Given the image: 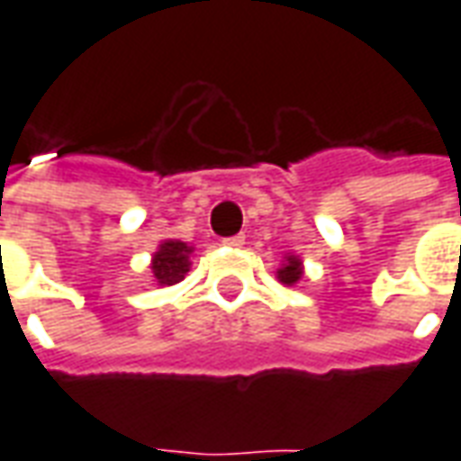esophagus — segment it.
Returning <instances> with one entry per match:
<instances>
[{
  "label": "esophagus",
  "instance_id": "34e87169",
  "mask_svg": "<svg viewBox=\"0 0 461 461\" xmlns=\"http://www.w3.org/2000/svg\"><path fill=\"white\" fill-rule=\"evenodd\" d=\"M225 246H230V249H243V243H246V236H230L223 240Z\"/></svg>",
  "mask_w": 461,
  "mask_h": 461
}]
</instances>
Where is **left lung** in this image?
I'll return each instance as SVG.
<instances>
[{
    "mask_svg": "<svg viewBox=\"0 0 461 461\" xmlns=\"http://www.w3.org/2000/svg\"><path fill=\"white\" fill-rule=\"evenodd\" d=\"M278 281L285 285H294L301 281V276H303V263L298 256H285V263L278 268Z\"/></svg>",
    "mask_w": 461,
    "mask_h": 461,
    "instance_id": "obj_1",
    "label": "left lung"
}]
</instances>
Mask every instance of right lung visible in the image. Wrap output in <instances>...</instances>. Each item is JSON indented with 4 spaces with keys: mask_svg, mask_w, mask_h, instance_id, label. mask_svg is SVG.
I'll use <instances>...</instances> for the list:
<instances>
[{
    "mask_svg": "<svg viewBox=\"0 0 461 461\" xmlns=\"http://www.w3.org/2000/svg\"><path fill=\"white\" fill-rule=\"evenodd\" d=\"M190 249L183 240H165L152 256V276L158 285H176L190 271Z\"/></svg>",
    "mask_w": 461,
    "mask_h": 461,
    "instance_id": "add662e5",
    "label": "right lung"
}]
</instances>
